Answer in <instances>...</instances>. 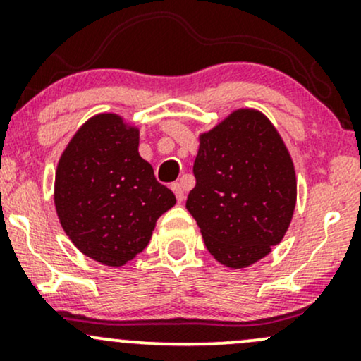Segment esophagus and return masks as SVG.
Masks as SVG:
<instances>
[{"instance_id": "34e87169", "label": "esophagus", "mask_w": 361, "mask_h": 361, "mask_svg": "<svg viewBox=\"0 0 361 361\" xmlns=\"http://www.w3.org/2000/svg\"><path fill=\"white\" fill-rule=\"evenodd\" d=\"M171 190H173V192H175V195H176L178 204H181V202L185 200V190H183V185H181V183H173V185H171Z\"/></svg>"}]
</instances>
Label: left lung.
<instances>
[{"instance_id": "1", "label": "left lung", "mask_w": 361, "mask_h": 361, "mask_svg": "<svg viewBox=\"0 0 361 361\" xmlns=\"http://www.w3.org/2000/svg\"><path fill=\"white\" fill-rule=\"evenodd\" d=\"M197 185L186 209L224 267L246 268L280 244L292 222L297 178L283 139L259 110L231 111L198 135Z\"/></svg>"}]
</instances>
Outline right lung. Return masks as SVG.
Wrapping results in <instances>:
<instances>
[{
    "label": "right lung",
    "mask_w": 361,
    "mask_h": 361,
    "mask_svg": "<svg viewBox=\"0 0 361 361\" xmlns=\"http://www.w3.org/2000/svg\"><path fill=\"white\" fill-rule=\"evenodd\" d=\"M139 134L122 115H93L57 163L54 204L62 229L82 255L106 267L142 251L157 219L176 204L140 157Z\"/></svg>",
    "instance_id": "obj_1"
}]
</instances>
